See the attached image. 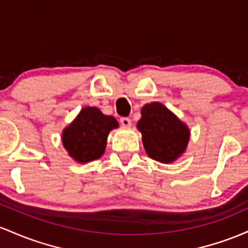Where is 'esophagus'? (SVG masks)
<instances>
[{
  "instance_id": "1",
  "label": "esophagus",
  "mask_w": 248,
  "mask_h": 248,
  "mask_svg": "<svg viewBox=\"0 0 248 248\" xmlns=\"http://www.w3.org/2000/svg\"><path fill=\"white\" fill-rule=\"evenodd\" d=\"M121 124L125 127H129L131 125V119L127 118V117H122L121 118Z\"/></svg>"
}]
</instances>
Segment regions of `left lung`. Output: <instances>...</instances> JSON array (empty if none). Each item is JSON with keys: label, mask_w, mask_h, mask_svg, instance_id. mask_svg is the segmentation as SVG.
<instances>
[{"label": "left lung", "mask_w": 248, "mask_h": 248, "mask_svg": "<svg viewBox=\"0 0 248 248\" xmlns=\"http://www.w3.org/2000/svg\"><path fill=\"white\" fill-rule=\"evenodd\" d=\"M137 127L143 136V145L152 159L171 163L185 151L190 131L168 108L150 103L141 109Z\"/></svg>", "instance_id": "8db88e82"}]
</instances>
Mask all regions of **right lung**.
Returning a JSON list of instances; mask_svg holds the SVG:
<instances>
[{"mask_svg": "<svg viewBox=\"0 0 248 248\" xmlns=\"http://www.w3.org/2000/svg\"><path fill=\"white\" fill-rule=\"evenodd\" d=\"M117 126L113 117L103 115L97 108H84L63 131V145L79 163L98 159L105 151L108 135Z\"/></svg>", "mask_w": 248, "mask_h": 248, "instance_id": "obj_1", "label": "right lung"}]
</instances>
